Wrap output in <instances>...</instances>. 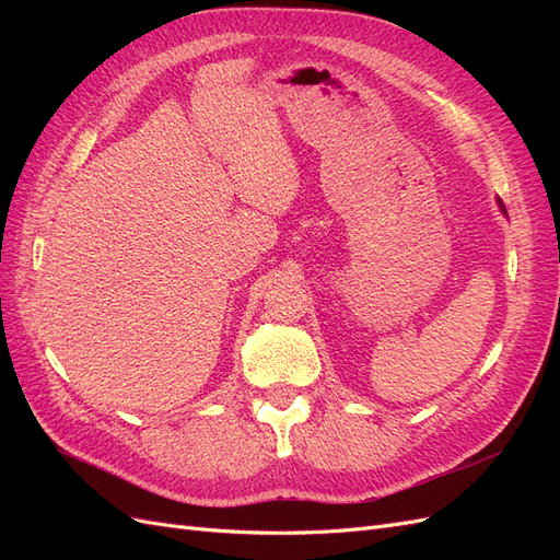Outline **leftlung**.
Wrapping results in <instances>:
<instances>
[{
	"label": "left lung",
	"mask_w": 560,
	"mask_h": 560,
	"mask_svg": "<svg viewBox=\"0 0 560 560\" xmlns=\"http://www.w3.org/2000/svg\"><path fill=\"white\" fill-rule=\"evenodd\" d=\"M498 202H500V210L506 214V210H504V206H502V200H498Z\"/></svg>",
	"instance_id": "obj_1"
}]
</instances>
